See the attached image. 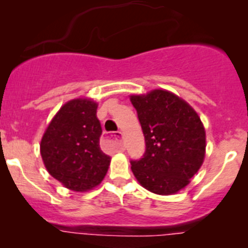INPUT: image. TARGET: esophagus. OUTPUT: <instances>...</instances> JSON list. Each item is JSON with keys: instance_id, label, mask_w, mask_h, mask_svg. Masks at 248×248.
Listing matches in <instances>:
<instances>
[{"instance_id": "esophagus-1", "label": "esophagus", "mask_w": 248, "mask_h": 248, "mask_svg": "<svg viewBox=\"0 0 248 248\" xmlns=\"http://www.w3.org/2000/svg\"><path fill=\"white\" fill-rule=\"evenodd\" d=\"M114 137H115V138L117 139V141L120 142V145H122V132H121V131H117V132H115Z\"/></svg>"}]
</instances>
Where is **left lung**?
I'll return each mask as SVG.
<instances>
[{
	"instance_id": "1",
	"label": "left lung",
	"mask_w": 248,
	"mask_h": 248,
	"mask_svg": "<svg viewBox=\"0 0 248 248\" xmlns=\"http://www.w3.org/2000/svg\"><path fill=\"white\" fill-rule=\"evenodd\" d=\"M145 137V154L131 169L147 191L169 196L185 188L205 157L206 138L201 117L187 102L166 90L133 94Z\"/></svg>"
}]
</instances>
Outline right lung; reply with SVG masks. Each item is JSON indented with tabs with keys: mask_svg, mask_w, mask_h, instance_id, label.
I'll use <instances>...</instances> for the list:
<instances>
[{
	"mask_svg": "<svg viewBox=\"0 0 248 248\" xmlns=\"http://www.w3.org/2000/svg\"><path fill=\"white\" fill-rule=\"evenodd\" d=\"M97 107L87 98L67 102L42 138L41 155L46 170L72 191L92 189L108 171L111 158L99 147L102 127Z\"/></svg>",
	"mask_w": 248,
	"mask_h": 248,
	"instance_id": "obj_1",
	"label": "right lung"
}]
</instances>
